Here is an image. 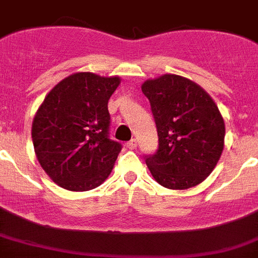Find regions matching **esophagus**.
<instances>
[{"mask_svg":"<svg viewBox=\"0 0 258 258\" xmlns=\"http://www.w3.org/2000/svg\"><path fill=\"white\" fill-rule=\"evenodd\" d=\"M136 147H138V140H136V139H131V140L127 143V148H128V149H135Z\"/></svg>","mask_w":258,"mask_h":258,"instance_id":"1","label":"esophagus"}]
</instances>
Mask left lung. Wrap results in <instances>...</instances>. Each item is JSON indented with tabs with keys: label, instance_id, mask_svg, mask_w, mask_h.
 I'll return each mask as SVG.
<instances>
[{
	"label": "left lung",
	"instance_id": "8db88e82",
	"mask_svg": "<svg viewBox=\"0 0 258 258\" xmlns=\"http://www.w3.org/2000/svg\"><path fill=\"white\" fill-rule=\"evenodd\" d=\"M142 91L158 135L157 151L144 154L147 166L163 187H195L209 176L222 154L225 122L218 107L201 87L172 74L147 80Z\"/></svg>",
	"mask_w": 258,
	"mask_h": 258
}]
</instances>
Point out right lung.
<instances>
[{
  "mask_svg": "<svg viewBox=\"0 0 258 258\" xmlns=\"http://www.w3.org/2000/svg\"><path fill=\"white\" fill-rule=\"evenodd\" d=\"M119 78L76 73L49 92L32 123L40 165L69 191H88L109 176L122 144L110 139L107 102Z\"/></svg>",
  "mask_w": 258,
  "mask_h": 258,
  "instance_id": "right-lung-1",
  "label": "right lung"
}]
</instances>
